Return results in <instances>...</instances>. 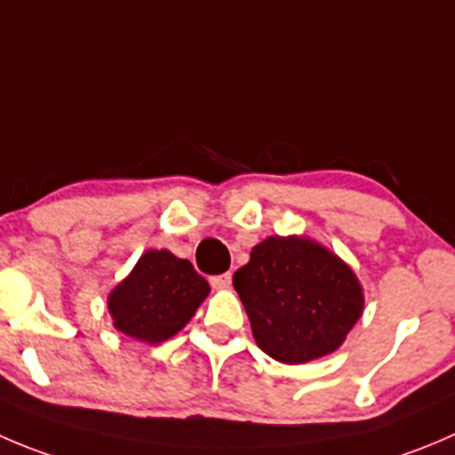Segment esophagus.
Segmentation results:
<instances>
[{
  "instance_id": "34e87169",
  "label": "esophagus",
  "mask_w": 455,
  "mask_h": 455,
  "mask_svg": "<svg viewBox=\"0 0 455 455\" xmlns=\"http://www.w3.org/2000/svg\"><path fill=\"white\" fill-rule=\"evenodd\" d=\"M233 282V275L231 273H222V275H213L211 277V284L215 286V289H228Z\"/></svg>"
}]
</instances>
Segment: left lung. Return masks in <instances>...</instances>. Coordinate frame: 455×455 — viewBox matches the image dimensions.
Returning a JSON list of instances; mask_svg holds the SVG:
<instances>
[{
    "label": "left lung",
    "mask_w": 455,
    "mask_h": 455,
    "mask_svg": "<svg viewBox=\"0 0 455 455\" xmlns=\"http://www.w3.org/2000/svg\"><path fill=\"white\" fill-rule=\"evenodd\" d=\"M233 286L258 347L284 364L333 354L364 308L363 286L349 264L299 235H273L253 246Z\"/></svg>",
    "instance_id": "8db88e82"
}]
</instances>
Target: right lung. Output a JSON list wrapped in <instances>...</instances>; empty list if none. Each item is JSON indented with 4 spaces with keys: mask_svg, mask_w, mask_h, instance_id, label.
I'll return each mask as SVG.
<instances>
[{
    "mask_svg": "<svg viewBox=\"0 0 455 455\" xmlns=\"http://www.w3.org/2000/svg\"><path fill=\"white\" fill-rule=\"evenodd\" d=\"M211 286L188 259L171 251H147L133 271L110 291L113 326L129 338L157 345L196 315Z\"/></svg>",
    "mask_w": 455,
    "mask_h": 455,
    "instance_id": "obj_1",
    "label": "right lung"
}]
</instances>
